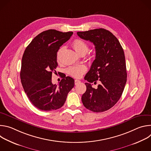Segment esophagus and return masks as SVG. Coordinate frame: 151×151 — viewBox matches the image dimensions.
<instances>
[{
	"label": "esophagus",
	"mask_w": 151,
	"mask_h": 151,
	"mask_svg": "<svg viewBox=\"0 0 151 151\" xmlns=\"http://www.w3.org/2000/svg\"><path fill=\"white\" fill-rule=\"evenodd\" d=\"M81 83V81L79 80H78V79H75V84L76 85H78L79 83Z\"/></svg>",
	"instance_id": "34e87169"
}]
</instances>
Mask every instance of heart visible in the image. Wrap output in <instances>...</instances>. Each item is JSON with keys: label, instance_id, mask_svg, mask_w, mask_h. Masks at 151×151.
<instances>
[{"label": "heart", "instance_id": "b5f03b06", "mask_svg": "<svg viewBox=\"0 0 151 151\" xmlns=\"http://www.w3.org/2000/svg\"><path fill=\"white\" fill-rule=\"evenodd\" d=\"M72 45L73 49L76 51V52L79 55L83 53L86 54L89 50V47L87 43H86L85 41H83V40H81L79 39L74 40L72 43ZM63 50H64L63 47H61L58 50L57 54V57L58 60L59 59L60 54L63 51ZM86 70H87V68H86L85 66L79 65V66H73L69 67L68 69L67 72L70 75H71L73 77L80 78L86 72Z\"/></svg>", "mask_w": 151, "mask_h": 151}]
</instances>
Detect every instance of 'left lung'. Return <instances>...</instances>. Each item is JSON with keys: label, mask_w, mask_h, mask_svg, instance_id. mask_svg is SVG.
<instances>
[{"label": "left lung", "mask_w": 151, "mask_h": 151, "mask_svg": "<svg viewBox=\"0 0 151 151\" xmlns=\"http://www.w3.org/2000/svg\"><path fill=\"white\" fill-rule=\"evenodd\" d=\"M82 39L93 43L96 58L85 79L87 90L82 96L86 108L94 112L106 111L121 98L127 82V70L124 52L118 39L109 30L96 29L78 32ZM98 80L101 84L95 89L91 83Z\"/></svg>", "instance_id": "obj_1"}]
</instances>
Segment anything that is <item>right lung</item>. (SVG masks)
Here are the masks:
<instances>
[{"label":"right lung","mask_w":151,"mask_h":151,"mask_svg":"<svg viewBox=\"0 0 151 151\" xmlns=\"http://www.w3.org/2000/svg\"><path fill=\"white\" fill-rule=\"evenodd\" d=\"M73 35L50 29L36 36L26 48L21 61L20 78L30 101L45 111L58 109L66 101L75 85L74 79L64 76L59 85L52 84V73L58 66L60 47Z\"/></svg>","instance_id":"1"}]
</instances>
